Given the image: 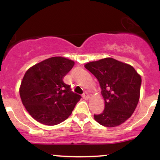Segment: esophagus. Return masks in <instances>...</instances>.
Returning a JSON list of instances; mask_svg holds the SVG:
<instances>
[{"instance_id":"1","label":"esophagus","mask_w":160,"mask_h":160,"mask_svg":"<svg viewBox=\"0 0 160 160\" xmlns=\"http://www.w3.org/2000/svg\"><path fill=\"white\" fill-rule=\"evenodd\" d=\"M82 97L85 100H88L89 98V94L87 93V92H85V93H84V95H82Z\"/></svg>"}]
</instances>
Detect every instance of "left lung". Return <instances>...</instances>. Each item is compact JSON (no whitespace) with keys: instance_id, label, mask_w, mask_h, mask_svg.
Here are the masks:
<instances>
[{"instance_id":"obj_1","label":"left lung","mask_w":160,"mask_h":160,"mask_svg":"<svg viewBox=\"0 0 160 160\" xmlns=\"http://www.w3.org/2000/svg\"><path fill=\"white\" fill-rule=\"evenodd\" d=\"M84 67L97 78L105 100L102 113L94 115L95 121L107 128L124 123L138 103L141 76L130 65L111 58L88 62Z\"/></svg>"}]
</instances>
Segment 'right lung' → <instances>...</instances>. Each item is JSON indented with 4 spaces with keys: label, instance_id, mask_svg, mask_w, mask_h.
Wrapping results in <instances>:
<instances>
[{
    "label": "right lung",
    "instance_id": "right-lung-1",
    "mask_svg": "<svg viewBox=\"0 0 160 160\" xmlns=\"http://www.w3.org/2000/svg\"><path fill=\"white\" fill-rule=\"evenodd\" d=\"M74 62L53 57L30 68L21 82L19 95L30 115L46 125H56L71 114L82 97L71 91L63 78Z\"/></svg>",
    "mask_w": 160,
    "mask_h": 160
}]
</instances>
